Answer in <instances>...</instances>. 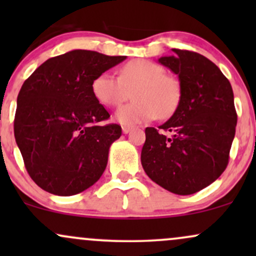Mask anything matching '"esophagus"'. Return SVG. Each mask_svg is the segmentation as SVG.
Listing matches in <instances>:
<instances>
[{
  "instance_id": "1",
  "label": "esophagus",
  "mask_w": 256,
  "mask_h": 256,
  "mask_svg": "<svg viewBox=\"0 0 256 256\" xmlns=\"http://www.w3.org/2000/svg\"><path fill=\"white\" fill-rule=\"evenodd\" d=\"M132 130V126H122V132L124 134H128Z\"/></svg>"
}]
</instances>
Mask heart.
<instances>
[{
	"instance_id": "obj_1",
	"label": "heart",
	"mask_w": 256,
	"mask_h": 256,
	"mask_svg": "<svg viewBox=\"0 0 256 256\" xmlns=\"http://www.w3.org/2000/svg\"><path fill=\"white\" fill-rule=\"evenodd\" d=\"M92 91L100 104L116 107L134 96V101L116 112L119 124L132 126L150 122L158 116L168 118L177 110L182 98L178 79L166 74L161 64L134 58L119 70V78L104 72L95 78Z\"/></svg>"
}]
</instances>
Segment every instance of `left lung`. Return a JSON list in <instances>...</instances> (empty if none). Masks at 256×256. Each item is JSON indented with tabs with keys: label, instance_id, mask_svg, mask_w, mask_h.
Here are the masks:
<instances>
[{
	"label": "left lung",
	"instance_id": "obj_1",
	"mask_svg": "<svg viewBox=\"0 0 256 256\" xmlns=\"http://www.w3.org/2000/svg\"><path fill=\"white\" fill-rule=\"evenodd\" d=\"M158 62L178 76L182 98L165 124L146 128L140 161L152 182L192 195L225 171L234 138V91L219 67L195 52L173 49Z\"/></svg>",
	"mask_w": 256,
	"mask_h": 256
}]
</instances>
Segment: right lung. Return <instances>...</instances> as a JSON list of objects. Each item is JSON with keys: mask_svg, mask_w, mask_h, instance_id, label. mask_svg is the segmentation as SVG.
<instances>
[{"mask_svg": "<svg viewBox=\"0 0 256 256\" xmlns=\"http://www.w3.org/2000/svg\"><path fill=\"white\" fill-rule=\"evenodd\" d=\"M125 58L77 49L46 60L24 82L14 136L28 174L43 190L76 195L104 172L122 128L101 124L110 113L94 95L92 83Z\"/></svg>", "mask_w": 256, "mask_h": 256, "instance_id": "1", "label": "right lung"}]
</instances>
